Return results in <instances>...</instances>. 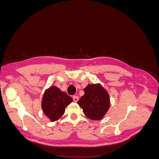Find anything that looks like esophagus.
I'll list each match as a JSON object with an SVG mask.
<instances>
[{"label":"esophagus","mask_w":159,"mask_h":159,"mask_svg":"<svg viewBox=\"0 0 159 159\" xmlns=\"http://www.w3.org/2000/svg\"><path fill=\"white\" fill-rule=\"evenodd\" d=\"M73 99H74V101L75 102H78V100H79V98H78V96H74L73 97Z\"/></svg>","instance_id":"34e87169"}]
</instances>
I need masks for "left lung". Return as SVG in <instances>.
<instances>
[{
  "label": "left lung",
  "instance_id": "obj_1",
  "mask_svg": "<svg viewBox=\"0 0 159 159\" xmlns=\"http://www.w3.org/2000/svg\"><path fill=\"white\" fill-rule=\"evenodd\" d=\"M84 90L85 94L78 102L84 113L92 120L102 119L110 106L108 93L100 84L88 85Z\"/></svg>",
  "mask_w": 159,
  "mask_h": 159
}]
</instances>
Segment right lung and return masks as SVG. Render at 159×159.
Listing matches in <instances>:
<instances>
[{
  "label": "right lung",
  "instance_id": "obj_1",
  "mask_svg": "<svg viewBox=\"0 0 159 159\" xmlns=\"http://www.w3.org/2000/svg\"><path fill=\"white\" fill-rule=\"evenodd\" d=\"M72 102V98L56 86L48 89L42 98V108L52 121H56L64 114L65 109Z\"/></svg>",
  "mask_w": 159,
  "mask_h": 159
}]
</instances>
